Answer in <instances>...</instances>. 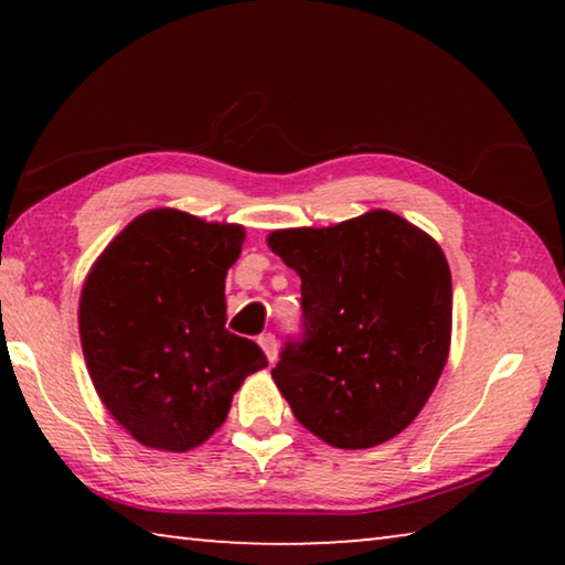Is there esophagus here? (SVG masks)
Listing matches in <instances>:
<instances>
[{
	"label": "esophagus",
	"mask_w": 565,
	"mask_h": 565,
	"mask_svg": "<svg viewBox=\"0 0 565 565\" xmlns=\"http://www.w3.org/2000/svg\"><path fill=\"white\" fill-rule=\"evenodd\" d=\"M259 343H262V349H264V353H266V359H269V361L274 363V361H276V351H279V343H276L274 333H262Z\"/></svg>",
	"instance_id": "esophagus-1"
}]
</instances>
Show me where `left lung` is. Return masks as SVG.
<instances>
[{"instance_id":"1","label":"left lung","mask_w":565,"mask_h":565,"mask_svg":"<svg viewBox=\"0 0 565 565\" xmlns=\"http://www.w3.org/2000/svg\"><path fill=\"white\" fill-rule=\"evenodd\" d=\"M269 246L301 279V337L271 369L299 424L371 448L418 416L451 343V269L431 236L384 209Z\"/></svg>"}]
</instances>
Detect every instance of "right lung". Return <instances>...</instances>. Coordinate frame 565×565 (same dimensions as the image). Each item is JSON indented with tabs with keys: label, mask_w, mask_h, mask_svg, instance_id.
I'll use <instances>...</instances> for the list:
<instances>
[{
	"label": "right lung",
	"mask_w": 565,
	"mask_h": 565,
	"mask_svg": "<svg viewBox=\"0 0 565 565\" xmlns=\"http://www.w3.org/2000/svg\"><path fill=\"white\" fill-rule=\"evenodd\" d=\"M244 228L154 209L134 218L92 266L79 301L84 361L109 414L139 444L189 451L266 366L226 329V271Z\"/></svg>",
	"instance_id": "obj_1"
}]
</instances>
